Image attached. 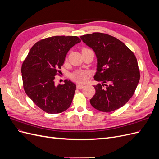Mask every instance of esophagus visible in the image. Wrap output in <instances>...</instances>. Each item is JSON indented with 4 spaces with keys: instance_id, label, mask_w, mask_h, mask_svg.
<instances>
[{
    "instance_id": "34e87169",
    "label": "esophagus",
    "mask_w": 159,
    "mask_h": 159,
    "mask_svg": "<svg viewBox=\"0 0 159 159\" xmlns=\"http://www.w3.org/2000/svg\"><path fill=\"white\" fill-rule=\"evenodd\" d=\"M84 85H83V84H78L77 85V88L78 89H82L84 87Z\"/></svg>"
}]
</instances>
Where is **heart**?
<instances>
[{
    "label": "heart",
    "mask_w": 159,
    "mask_h": 159,
    "mask_svg": "<svg viewBox=\"0 0 159 159\" xmlns=\"http://www.w3.org/2000/svg\"><path fill=\"white\" fill-rule=\"evenodd\" d=\"M86 49V48H84ZM89 72L88 71L84 70H78L74 71L71 75V78L74 80H75L78 82H84L87 80L88 78Z\"/></svg>",
    "instance_id": "1"
}]
</instances>
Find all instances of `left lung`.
<instances>
[{
    "label": "left lung",
    "mask_w": 159,
    "mask_h": 159,
    "mask_svg": "<svg viewBox=\"0 0 159 159\" xmlns=\"http://www.w3.org/2000/svg\"><path fill=\"white\" fill-rule=\"evenodd\" d=\"M98 58L95 93L90 99L100 111L111 112L123 107L131 98L140 79L133 52L121 40L107 34L93 32L80 36Z\"/></svg>",
    "instance_id": "obj_1"
}]
</instances>
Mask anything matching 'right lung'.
Listing matches in <instances>:
<instances>
[{"instance_id": "obj_1", "label": "right lung", "mask_w": 159, "mask_h": 159, "mask_svg": "<svg viewBox=\"0 0 159 159\" xmlns=\"http://www.w3.org/2000/svg\"><path fill=\"white\" fill-rule=\"evenodd\" d=\"M74 36H55L37 42L24 60L21 72L23 88L37 106L50 114L68 109L74 98L76 85L66 80L64 84L54 85L56 75H60L67 53L80 42Z\"/></svg>"}]
</instances>
